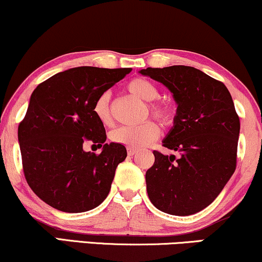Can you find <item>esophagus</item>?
I'll use <instances>...</instances> for the list:
<instances>
[{
    "instance_id": "esophagus-1",
    "label": "esophagus",
    "mask_w": 262,
    "mask_h": 262,
    "mask_svg": "<svg viewBox=\"0 0 262 262\" xmlns=\"http://www.w3.org/2000/svg\"><path fill=\"white\" fill-rule=\"evenodd\" d=\"M127 154H128V156H134L135 154H137V148H133V147H128V150H127Z\"/></svg>"
}]
</instances>
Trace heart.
<instances>
[{
  "label": "heart",
  "instance_id": "obj_1",
  "mask_svg": "<svg viewBox=\"0 0 262 262\" xmlns=\"http://www.w3.org/2000/svg\"><path fill=\"white\" fill-rule=\"evenodd\" d=\"M127 91L141 100L147 101L148 112L163 125H169L174 118V108L170 102L156 100L158 97V89L147 79L137 77L130 79L125 85ZM110 92H102L98 95L93 104V114L102 124H108L111 121L110 111ZM160 135V128L152 121H146L139 125H123L115 129L111 133L112 141L133 148L144 147L151 144Z\"/></svg>",
  "mask_w": 262,
  "mask_h": 262
}]
</instances>
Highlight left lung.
Instances as JSON below:
<instances>
[{
    "label": "left lung",
    "instance_id": "8db88e82",
    "mask_svg": "<svg viewBox=\"0 0 262 262\" xmlns=\"http://www.w3.org/2000/svg\"><path fill=\"white\" fill-rule=\"evenodd\" d=\"M140 74L163 83L178 104L163 146L179 157L154 151L155 163L146 171L148 198L167 214H196L236 170L241 123L232 97L223 82L191 66L147 68Z\"/></svg>",
    "mask_w": 262,
    "mask_h": 262
}]
</instances>
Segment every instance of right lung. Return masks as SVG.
I'll use <instances>...</instances> for the list:
<instances>
[{
	"mask_svg": "<svg viewBox=\"0 0 262 262\" xmlns=\"http://www.w3.org/2000/svg\"><path fill=\"white\" fill-rule=\"evenodd\" d=\"M130 71L81 66L52 76L32 92L18 139L26 181L48 205L83 213L107 197L127 150L116 142L105 144L106 132L93 104ZM85 141L102 146V154L85 152Z\"/></svg>",
	"mask_w": 262,
	"mask_h": 262,
	"instance_id": "1",
	"label": "right lung"
}]
</instances>
